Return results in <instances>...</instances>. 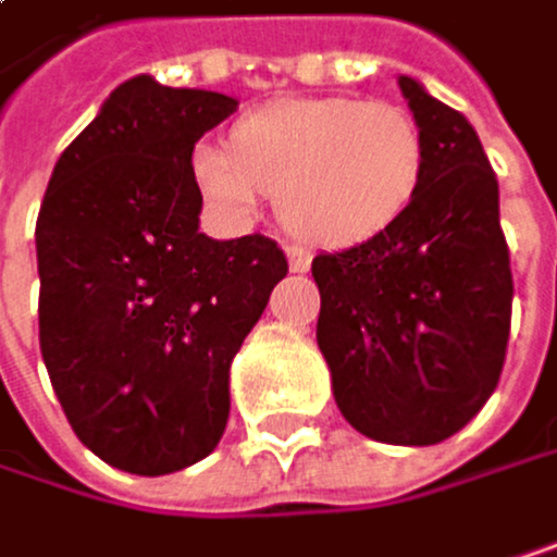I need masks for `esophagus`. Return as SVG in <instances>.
<instances>
[{"mask_svg": "<svg viewBox=\"0 0 557 557\" xmlns=\"http://www.w3.org/2000/svg\"><path fill=\"white\" fill-rule=\"evenodd\" d=\"M287 260L294 273H307L310 270V253L304 247H287Z\"/></svg>", "mask_w": 557, "mask_h": 557, "instance_id": "1", "label": "esophagus"}]
</instances>
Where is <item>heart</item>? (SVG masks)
<instances>
[{"label":"heart","mask_w":557,"mask_h":557,"mask_svg":"<svg viewBox=\"0 0 557 557\" xmlns=\"http://www.w3.org/2000/svg\"><path fill=\"white\" fill-rule=\"evenodd\" d=\"M425 168L412 114L386 101L343 95L281 98L234 128V148L197 145L201 194L224 214H250L260 194L304 244L352 247L403 218Z\"/></svg>","instance_id":"1"}]
</instances>
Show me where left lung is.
Returning a JSON list of instances; mask_svg holds the SVG:
<instances>
[{"instance_id":"left-lung-1","label":"left lung","mask_w":557,"mask_h":557,"mask_svg":"<svg viewBox=\"0 0 557 557\" xmlns=\"http://www.w3.org/2000/svg\"><path fill=\"white\" fill-rule=\"evenodd\" d=\"M425 141L412 205L383 234L313 257L317 343L343 419L389 446H435L495 393L511 267L498 181L469 117L399 75Z\"/></svg>"}]
</instances>
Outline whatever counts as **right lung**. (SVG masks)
<instances>
[{
  "instance_id": "1",
  "label": "right lung",
  "mask_w": 557,
  "mask_h": 557,
  "mask_svg": "<svg viewBox=\"0 0 557 557\" xmlns=\"http://www.w3.org/2000/svg\"><path fill=\"white\" fill-rule=\"evenodd\" d=\"M237 98L117 85L62 151L35 224L38 343L52 389L98 459L168 475L211 456L231 363L287 257L270 237L201 234L194 145Z\"/></svg>"
}]
</instances>
